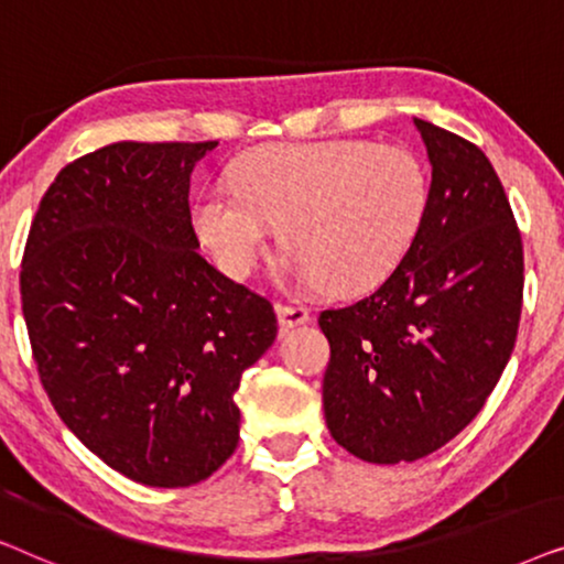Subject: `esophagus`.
Masks as SVG:
<instances>
[{"label":"esophagus","instance_id":"1","mask_svg":"<svg viewBox=\"0 0 564 564\" xmlns=\"http://www.w3.org/2000/svg\"><path fill=\"white\" fill-rule=\"evenodd\" d=\"M274 311H276V321H280L282 330L297 328V326H303V323L311 321V313H307V307H300V305L276 303Z\"/></svg>","mask_w":564,"mask_h":564}]
</instances>
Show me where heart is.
I'll use <instances>...</instances> for the list:
<instances>
[{
	"label": "heart",
	"instance_id": "b5f03b06",
	"mask_svg": "<svg viewBox=\"0 0 564 564\" xmlns=\"http://www.w3.org/2000/svg\"><path fill=\"white\" fill-rule=\"evenodd\" d=\"M230 182L195 205V230L218 264L249 274L284 226L292 276L334 295L369 292L395 274L431 199L415 153L369 141L269 145L246 156Z\"/></svg>",
	"mask_w": 564,
	"mask_h": 564
}]
</instances>
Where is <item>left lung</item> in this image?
<instances>
[{"label":"left lung","instance_id":"8db88e82","mask_svg":"<svg viewBox=\"0 0 564 564\" xmlns=\"http://www.w3.org/2000/svg\"><path fill=\"white\" fill-rule=\"evenodd\" d=\"M413 126L431 161L426 223L372 295L318 318L328 431L372 465L452 442L498 384L521 318L523 246L496 169L465 138Z\"/></svg>","mask_w":564,"mask_h":564}]
</instances>
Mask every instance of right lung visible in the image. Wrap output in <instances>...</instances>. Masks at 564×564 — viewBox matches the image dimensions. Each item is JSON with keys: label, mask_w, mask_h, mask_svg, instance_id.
I'll use <instances>...</instances> for the list:
<instances>
[{"label": "right lung", "mask_w": 564, "mask_h": 564, "mask_svg": "<svg viewBox=\"0 0 564 564\" xmlns=\"http://www.w3.org/2000/svg\"><path fill=\"white\" fill-rule=\"evenodd\" d=\"M215 145L122 141L72 161L22 257V315L53 408L151 488H187L236 452L234 395L276 338L272 303L197 253L189 176Z\"/></svg>", "instance_id": "1"}]
</instances>
